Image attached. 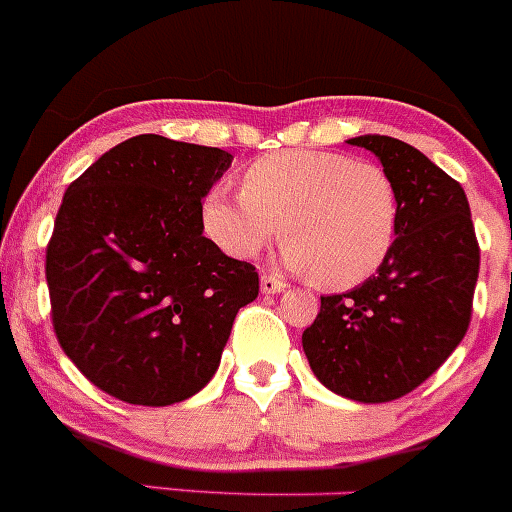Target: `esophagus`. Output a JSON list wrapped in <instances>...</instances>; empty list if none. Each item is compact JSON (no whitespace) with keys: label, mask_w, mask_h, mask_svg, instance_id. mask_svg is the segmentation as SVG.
<instances>
[{"label":"esophagus","mask_w":512,"mask_h":512,"mask_svg":"<svg viewBox=\"0 0 512 512\" xmlns=\"http://www.w3.org/2000/svg\"><path fill=\"white\" fill-rule=\"evenodd\" d=\"M260 290H262V295H277V292H282L285 290V282L280 280V277H275V275H262L260 277Z\"/></svg>","instance_id":"esophagus-1"}]
</instances>
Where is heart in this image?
<instances>
[{
  "label": "heart",
  "instance_id": "b5f03b06",
  "mask_svg": "<svg viewBox=\"0 0 512 512\" xmlns=\"http://www.w3.org/2000/svg\"><path fill=\"white\" fill-rule=\"evenodd\" d=\"M240 182V197L212 187L200 207L205 235L235 260L255 257L282 225L290 270L350 290L385 265L398 240V187L377 162L282 150L250 162Z\"/></svg>",
  "mask_w": 512,
  "mask_h": 512
}]
</instances>
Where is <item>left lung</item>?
<instances>
[{
  "label": "left lung",
  "mask_w": 512,
  "mask_h": 512,
  "mask_svg": "<svg viewBox=\"0 0 512 512\" xmlns=\"http://www.w3.org/2000/svg\"><path fill=\"white\" fill-rule=\"evenodd\" d=\"M347 142L370 150L393 177L398 240L377 275L320 297L302 350L332 393L390 403L428 380L468 332L480 247L465 190L423 152L385 135Z\"/></svg>",
  "instance_id": "obj_1"
}]
</instances>
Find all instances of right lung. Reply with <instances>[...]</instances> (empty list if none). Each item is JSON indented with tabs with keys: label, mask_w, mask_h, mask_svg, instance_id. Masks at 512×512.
<instances>
[{
	"label": "right lung",
	"mask_w": 512,
	"mask_h": 512,
	"mask_svg": "<svg viewBox=\"0 0 512 512\" xmlns=\"http://www.w3.org/2000/svg\"><path fill=\"white\" fill-rule=\"evenodd\" d=\"M230 165L217 147L140 135L64 192L44 267L52 325L112 398L162 408L200 393L260 292L255 265L202 235V200Z\"/></svg>",
	"instance_id": "obj_1"
}]
</instances>
